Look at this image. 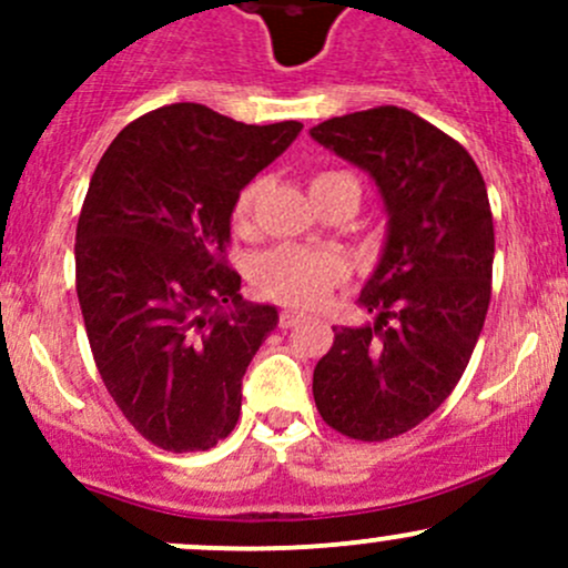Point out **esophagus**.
Listing matches in <instances>:
<instances>
[{
	"label": "esophagus",
	"instance_id": "obj_1",
	"mask_svg": "<svg viewBox=\"0 0 568 568\" xmlns=\"http://www.w3.org/2000/svg\"><path fill=\"white\" fill-rule=\"evenodd\" d=\"M302 318H305V313L300 311H280V326H283V329H291V326L300 324Z\"/></svg>",
	"mask_w": 568,
	"mask_h": 568
}]
</instances>
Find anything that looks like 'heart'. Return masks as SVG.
Returning <instances> with one entry per match:
<instances>
[{
    "mask_svg": "<svg viewBox=\"0 0 568 568\" xmlns=\"http://www.w3.org/2000/svg\"><path fill=\"white\" fill-rule=\"evenodd\" d=\"M346 173H324L313 181L311 192L321 183L332 181ZM257 194H261V178L244 183L233 200L231 220L236 227H247L255 211ZM343 280V263L329 252H318L300 244H280L255 257L252 263V283L263 296L283 305L313 307L321 305L332 294L337 283Z\"/></svg>",
    "mask_w": 568,
    "mask_h": 568,
    "instance_id": "b5f03b06",
    "label": "heart"
}]
</instances>
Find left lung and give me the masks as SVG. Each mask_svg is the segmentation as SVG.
Returning <instances> with one entry per match:
<instances>
[{
	"instance_id": "obj_1",
	"label": "left lung",
	"mask_w": 568,
	"mask_h": 568,
	"mask_svg": "<svg viewBox=\"0 0 568 568\" xmlns=\"http://www.w3.org/2000/svg\"><path fill=\"white\" fill-rule=\"evenodd\" d=\"M311 136L371 173L390 216L357 300L376 321L332 326L313 398L343 437L385 443L426 420L473 357L491 300L489 194L464 145L409 109L343 114Z\"/></svg>"
}]
</instances>
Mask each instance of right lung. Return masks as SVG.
Here are the masks:
<instances>
[{
	"label": "right lung",
	"instance_id": "obj_1",
	"mask_svg": "<svg viewBox=\"0 0 568 568\" xmlns=\"http://www.w3.org/2000/svg\"><path fill=\"white\" fill-rule=\"evenodd\" d=\"M300 131L159 106L114 136L90 178L73 247L84 329L109 395L156 448L209 450L236 428L277 311L239 294L231 209Z\"/></svg>",
	"mask_w": 568,
	"mask_h": 568
}]
</instances>
